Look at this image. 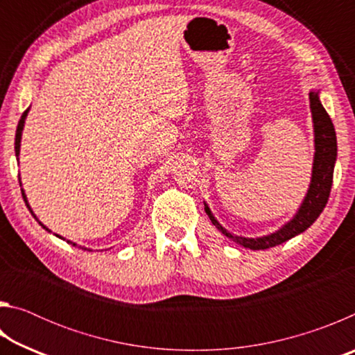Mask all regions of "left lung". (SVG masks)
Segmentation results:
<instances>
[{
    "instance_id": "obj_1",
    "label": "left lung",
    "mask_w": 355,
    "mask_h": 355,
    "mask_svg": "<svg viewBox=\"0 0 355 355\" xmlns=\"http://www.w3.org/2000/svg\"><path fill=\"white\" fill-rule=\"evenodd\" d=\"M310 107L311 116H313L315 123V163H313V173H311V183L310 189L307 192V197L299 208L297 214L288 222L285 227H282L279 232L272 233L269 236L263 238H243V236H233L228 233L224 227H222L214 216L209 211V208L205 205V213L209 216L213 225H216L219 232L224 233L227 238L233 239L238 244L244 245V248L260 250V249H269L274 245H279L282 243L288 241L293 236L299 235L307 230V228L313 224L318 219V216L322 213L324 207L329 200L330 189H332L334 182V166L336 159V136L332 120H330L329 114L324 110L320 98H318L316 92H310Z\"/></svg>"
}]
</instances>
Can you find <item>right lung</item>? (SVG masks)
<instances>
[{"mask_svg":"<svg viewBox=\"0 0 355 355\" xmlns=\"http://www.w3.org/2000/svg\"><path fill=\"white\" fill-rule=\"evenodd\" d=\"M26 114H28V110L21 114V119H20V122H19V125H17V133H15V156H19V153H20V141H21V131H23V125H25V119H26ZM21 196H23V200H25V203H26V207H28V209L29 211H31V207H29V203H28V200H26V196H25V192L21 191ZM33 213V211H31ZM34 216V214H33ZM35 218V216H34ZM40 224V222H39ZM42 225V224H40ZM44 227V225H42ZM45 230H48L46 227H44ZM59 236V235H58ZM61 238V236H59ZM64 239V238H62ZM67 243H70V244H73V245H76L75 243H71V241H67ZM81 249H84V250H89V249H86V248H81Z\"/></svg>","mask_w":355,"mask_h":355,"instance_id":"add662e5","label":"right lung"}]
</instances>
